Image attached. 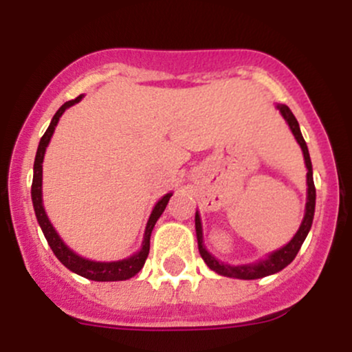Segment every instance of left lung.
Listing matches in <instances>:
<instances>
[{
    "label": "left lung",
    "mask_w": 352,
    "mask_h": 352,
    "mask_svg": "<svg viewBox=\"0 0 352 352\" xmlns=\"http://www.w3.org/2000/svg\"><path fill=\"white\" fill-rule=\"evenodd\" d=\"M276 109L281 112V116L285 117V120L288 122L289 129H292L294 139H296L298 144H300L302 155H305L306 168H308V173H306V184H308V200H306L305 218H302L300 230H298L296 235L292 238V241H289L288 245H285L283 248L276 250V252H273L272 254H268V258L260 260L258 263L232 266L228 263H221V261H218L215 256H212V254L205 250L204 233H201V221H200L199 212H197L195 213V232H197V240H199V252L201 254V258H204L205 263H207L208 268L213 270V272L218 274H221V276L238 278V280H258V278H265V276H270V274L281 272L283 268H286V266H288L294 260V256H296L298 252H300L302 241H305L306 236H308L311 225H313L314 205H316V188H314V182H313V165H311L308 145H306L305 139H302V134L300 131V124H298L296 117L293 116V112L289 111V107L285 106V104H278Z\"/></svg>",
    "instance_id": "obj_1"
}]
</instances>
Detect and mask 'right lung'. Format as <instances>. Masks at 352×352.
<instances>
[{
	"instance_id": "obj_1",
	"label": "right lung",
	"mask_w": 352,
	"mask_h": 352,
	"mask_svg": "<svg viewBox=\"0 0 352 352\" xmlns=\"http://www.w3.org/2000/svg\"><path fill=\"white\" fill-rule=\"evenodd\" d=\"M80 99H82V96H78L76 99L64 102L63 106L59 107V111L56 112L54 117H52L50 127H47V131L44 132L41 140H39L38 152H36V159H34V175H33V187H31V199H33V207H34L36 218H38V223L43 230L44 236H46L47 243L51 246L52 253L56 254V258H58L60 263L66 266L67 270H71L72 273L80 274V276L87 278V280H92V281H124V280H129V278L135 276V274L142 270L145 260H147L148 256V250H151L152 230L155 227L157 220H159L160 215L164 213L165 207H167L172 193H167V195H164L162 199L157 201L155 207L152 210L151 217H148L147 227H145L142 248H140V252L132 254V256L125 258V260H119V261L87 260V258H82L79 256V254H76L69 246L60 240L43 207V160H44V153H46L47 144H50L51 137L54 134L56 125L59 122V117L64 114V111H66L67 107L74 106V104L79 102Z\"/></svg>"
}]
</instances>
